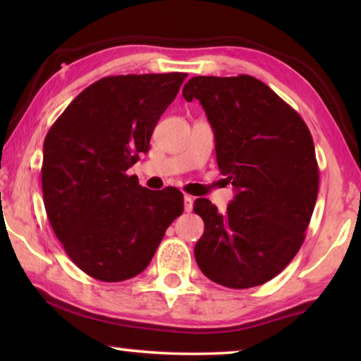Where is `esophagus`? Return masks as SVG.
I'll use <instances>...</instances> for the list:
<instances>
[{
  "label": "esophagus",
  "instance_id": "esophagus-1",
  "mask_svg": "<svg viewBox=\"0 0 361 361\" xmlns=\"http://www.w3.org/2000/svg\"><path fill=\"white\" fill-rule=\"evenodd\" d=\"M192 204H194V197H191V195H185V210L186 212L192 210Z\"/></svg>",
  "mask_w": 361,
  "mask_h": 361
}]
</instances>
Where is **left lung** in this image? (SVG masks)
<instances>
[{
    "label": "left lung",
    "instance_id": "1",
    "mask_svg": "<svg viewBox=\"0 0 361 361\" xmlns=\"http://www.w3.org/2000/svg\"><path fill=\"white\" fill-rule=\"evenodd\" d=\"M204 106L216 162L237 194L223 213L195 199L205 229L195 261L215 283L243 290L269 282L301 248L319 194L314 140L295 109L248 75L195 76L183 87Z\"/></svg>",
    "mask_w": 361,
    "mask_h": 361
}]
</instances>
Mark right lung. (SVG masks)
<instances>
[{"mask_svg":"<svg viewBox=\"0 0 361 361\" xmlns=\"http://www.w3.org/2000/svg\"><path fill=\"white\" fill-rule=\"evenodd\" d=\"M186 73L106 76L49 129L41 167L49 221L70 259L102 282L143 272L183 213L176 188L151 191L129 175Z\"/></svg>","mask_w":361,"mask_h":361,"instance_id":"1","label":"right lung"}]
</instances>
